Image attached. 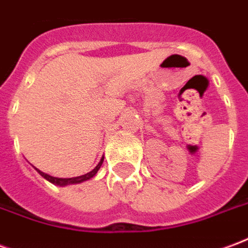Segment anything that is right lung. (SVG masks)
Listing matches in <instances>:
<instances>
[{"instance_id": "1", "label": "right lung", "mask_w": 248, "mask_h": 248, "mask_svg": "<svg viewBox=\"0 0 248 248\" xmlns=\"http://www.w3.org/2000/svg\"><path fill=\"white\" fill-rule=\"evenodd\" d=\"M102 162L103 159H101V162H99L97 166H95V169L92 170L90 172H87V174H85V175H81V177H76V178H56V177H50V175H47V174L40 171V170H37V171L40 172L41 175L45 178V179H47L49 182L54 183V185H57V186H66V185H71V183H81L83 182V181H87V179H90V178L94 177V175L97 174L98 170H99V167L102 166Z\"/></svg>"}]
</instances>
